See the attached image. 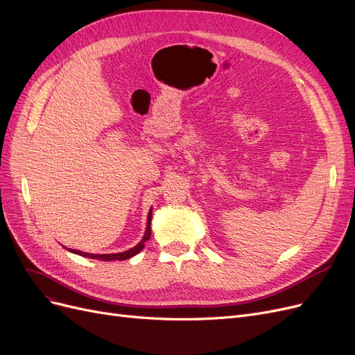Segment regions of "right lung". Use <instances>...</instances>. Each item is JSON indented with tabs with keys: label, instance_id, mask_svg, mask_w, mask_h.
<instances>
[{
	"label": "right lung",
	"instance_id": "obj_1",
	"mask_svg": "<svg viewBox=\"0 0 355 355\" xmlns=\"http://www.w3.org/2000/svg\"><path fill=\"white\" fill-rule=\"evenodd\" d=\"M150 219H152V210H149V214H148V226H146V232H145V236L144 239L137 243L136 246H133L132 250L129 251H125V252H119V254H103V255H97V254H88V252H81V251H76V250H69L67 248L68 251L73 252V254H78V255H83V257H87V258H92V259H101V261H121V259H128V258H132L133 255L139 254L144 246H145V242L150 238Z\"/></svg>",
	"mask_w": 355,
	"mask_h": 355
}]
</instances>
